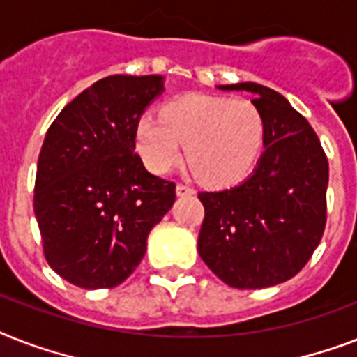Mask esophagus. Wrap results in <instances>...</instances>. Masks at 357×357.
Instances as JSON below:
<instances>
[{
  "mask_svg": "<svg viewBox=\"0 0 357 357\" xmlns=\"http://www.w3.org/2000/svg\"><path fill=\"white\" fill-rule=\"evenodd\" d=\"M176 195L178 196H190L195 195V189H190V187H187V185H176Z\"/></svg>",
  "mask_w": 357,
  "mask_h": 357,
  "instance_id": "34e87169",
  "label": "esophagus"
}]
</instances>
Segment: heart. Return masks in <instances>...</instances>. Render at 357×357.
Here are the masks:
<instances>
[{"instance_id": "1", "label": "heart", "mask_w": 357, "mask_h": 357, "mask_svg": "<svg viewBox=\"0 0 357 357\" xmlns=\"http://www.w3.org/2000/svg\"><path fill=\"white\" fill-rule=\"evenodd\" d=\"M265 120L248 100L187 94L162 107V119L142 114L135 146L153 174L168 172L183 153L202 183L228 187L244 179L259 159Z\"/></svg>"}]
</instances>
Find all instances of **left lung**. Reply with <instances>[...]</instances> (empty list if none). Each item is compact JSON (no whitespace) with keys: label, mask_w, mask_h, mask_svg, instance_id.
Segmentation results:
<instances>
[{"label":"left lung","mask_w":357,"mask_h":357,"mask_svg":"<svg viewBox=\"0 0 357 357\" xmlns=\"http://www.w3.org/2000/svg\"><path fill=\"white\" fill-rule=\"evenodd\" d=\"M217 89L254 96L265 150L243 183L198 195L206 209L198 254L229 287H272L296 276L321 243L328 159L313 128L280 92L252 81Z\"/></svg>","instance_id":"1"}]
</instances>
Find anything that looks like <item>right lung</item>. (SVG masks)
Instances as JSON below:
<instances>
[{
  "mask_svg": "<svg viewBox=\"0 0 357 357\" xmlns=\"http://www.w3.org/2000/svg\"><path fill=\"white\" fill-rule=\"evenodd\" d=\"M162 91V75H109L47 129L35 215L47 263L72 285H120L176 200V185L148 172L135 153L137 122Z\"/></svg>",
  "mask_w": 357,
  "mask_h": 357,
  "instance_id": "1",
  "label": "right lung"
}]
</instances>
